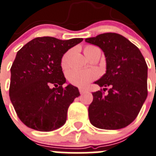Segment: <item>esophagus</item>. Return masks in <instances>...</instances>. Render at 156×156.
<instances>
[{"label":"esophagus","instance_id":"esophagus-1","mask_svg":"<svg viewBox=\"0 0 156 156\" xmlns=\"http://www.w3.org/2000/svg\"><path fill=\"white\" fill-rule=\"evenodd\" d=\"M79 92H80V94H85V93L86 92V90L82 89V88H79Z\"/></svg>","mask_w":156,"mask_h":156}]
</instances>
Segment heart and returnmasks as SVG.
Returning <instances> with one entry per match:
<instances>
[{
	"mask_svg": "<svg viewBox=\"0 0 156 156\" xmlns=\"http://www.w3.org/2000/svg\"><path fill=\"white\" fill-rule=\"evenodd\" d=\"M95 50H99L98 48L88 45L84 48V53L85 56L93 52ZM70 53L65 54L62 59V66L63 68L68 67V58H69ZM98 77V74L95 71L91 69H73L71 70L68 73V81L72 84L79 88H86L90 82L94 81Z\"/></svg>",
	"mask_w": 156,
	"mask_h": 156,
	"instance_id": "b5f03b06",
	"label": "heart"
}]
</instances>
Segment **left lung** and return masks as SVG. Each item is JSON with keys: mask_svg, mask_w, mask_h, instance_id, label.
Returning a JSON list of instances; mask_svg holds the SVG:
<instances>
[{"mask_svg": "<svg viewBox=\"0 0 156 156\" xmlns=\"http://www.w3.org/2000/svg\"><path fill=\"white\" fill-rule=\"evenodd\" d=\"M103 51L106 72L94 81L103 91L92 93L88 107L91 125L107 130H116L130 125L137 117L148 95V66L139 49L125 37L105 33L85 39Z\"/></svg>", "mask_w": 156, "mask_h": 156, "instance_id": "obj_1", "label": "left lung"}]
</instances>
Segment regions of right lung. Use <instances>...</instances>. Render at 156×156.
Instances as JSON below:
<instances>
[{
  "instance_id": "obj_1",
  "label": "right lung",
  "mask_w": 156,
  "mask_h": 156,
  "mask_svg": "<svg viewBox=\"0 0 156 156\" xmlns=\"http://www.w3.org/2000/svg\"><path fill=\"white\" fill-rule=\"evenodd\" d=\"M82 41L36 37L17 51L11 68L10 99L27 127L50 132L65 123L68 107L80 93L71 84L62 87L66 79L62 59Z\"/></svg>"
}]
</instances>
